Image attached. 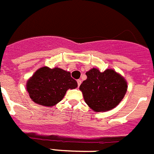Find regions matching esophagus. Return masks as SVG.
Instances as JSON below:
<instances>
[{
	"label": "esophagus",
	"instance_id": "esophagus-1",
	"mask_svg": "<svg viewBox=\"0 0 154 154\" xmlns=\"http://www.w3.org/2000/svg\"><path fill=\"white\" fill-rule=\"evenodd\" d=\"M77 85H78V87L80 86V85H81V84H82V80H77Z\"/></svg>",
	"mask_w": 154,
	"mask_h": 154
}]
</instances>
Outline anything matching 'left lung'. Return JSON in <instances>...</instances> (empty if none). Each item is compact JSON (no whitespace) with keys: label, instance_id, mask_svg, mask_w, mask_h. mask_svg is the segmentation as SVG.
Wrapping results in <instances>:
<instances>
[{"label":"left lung","instance_id":"obj_1","mask_svg":"<svg viewBox=\"0 0 154 154\" xmlns=\"http://www.w3.org/2000/svg\"><path fill=\"white\" fill-rule=\"evenodd\" d=\"M87 79L80 85L84 100L95 112H105L119 104L127 91V82L113 69L100 72L93 68L86 72Z\"/></svg>","mask_w":154,"mask_h":154}]
</instances>
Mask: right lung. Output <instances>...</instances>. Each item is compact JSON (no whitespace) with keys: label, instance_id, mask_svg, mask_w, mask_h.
<instances>
[{"label":"right lung","instance_id":"1","mask_svg":"<svg viewBox=\"0 0 154 154\" xmlns=\"http://www.w3.org/2000/svg\"><path fill=\"white\" fill-rule=\"evenodd\" d=\"M77 83L69 72L60 68L42 67L28 80L26 89L32 101L51 107L63 99L69 89H75Z\"/></svg>","mask_w":154,"mask_h":154}]
</instances>
